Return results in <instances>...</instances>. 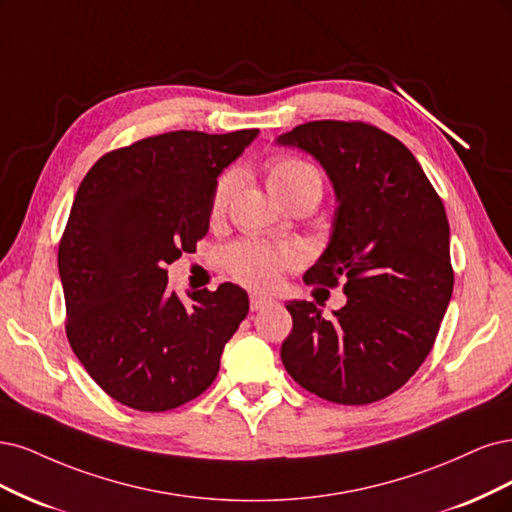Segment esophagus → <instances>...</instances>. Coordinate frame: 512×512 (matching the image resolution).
I'll return each instance as SVG.
<instances>
[{
	"mask_svg": "<svg viewBox=\"0 0 512 512\" xmlns=\"http://www.w3.org/2000/svg\"><path fill=\"white\" fill-rule=\"evenodd\" d=\"M274 304V298H270V295H261V293H251V310H261Z\"/></svg>",
	"mask_w": 512,
	"mask_h": 512,
	"instance_id": "1",
	"label": "esophagus"
}]
</instances>
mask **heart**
Masks as SVG:
<instances>
[{"label": "heart", "instance_id": "1", "mask_svg": "<svg viewBox=\"0 0 512 512\" xmlns=\"http://www.w3.org/2000/svg\"><path fill=\"white\" fill-rule=\"evenodd\" d=\"M238 183L240 174L236 170H229L219 178L210 204L212 217H219L227 208L234 191L238 189ZM268 187L280 202H287L289 197L304 191L321 193V178L310 163L302 159L285 157L270 163ZM225 259L227 268L234 274V278H238L244 285L261 289L272 287L276 283L280 270L285 266H291L295 261V253L287 249H272V246H263L257 242H240L225 253Z\"/></svg>", "mask_w": 512, "mask_h": 512}]
</instances>
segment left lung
Instances as JSON below:
<instances>
[{
    "label": "left lung",
    "mask_w": 512,
    "mask_h": 512,
    "mask_svg": "<svg viewBox=\"0 0 512 512\" xmlns=\"http://www.w3.org/2000/svg\"><path fill=\"white\" fill-rule=\"evenodd\" d=\"M315 157L336 195L332 234L306 283L336 287L346 304L323 317L287 302L285 370L310 393L361 406L398 391L430 355L453 295L449 221L408 148L366 123L310 121L278 136Z\"/></svg>",
    "instance_id": "left-lung-1"
}]
</instances>
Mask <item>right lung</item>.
<instances>
[{"label":"right lung","mask_w":512,"mask_h":512,"mask_svg":"<svg viewBox=\"0 0 512 512\" xmlns=\"http://www.w3.org/2000/svg\"><path fill=\"white\" fill-rule=\"evenodd\" d=\"M257 134L170 131L104 155L82 178L59 244L65 332L112 400L163 412L217 378L249 295L223 283L185 304L166 266L208 234L217 178Z\"/></svg>","instance_id":"obj_1"}]
</instances>
